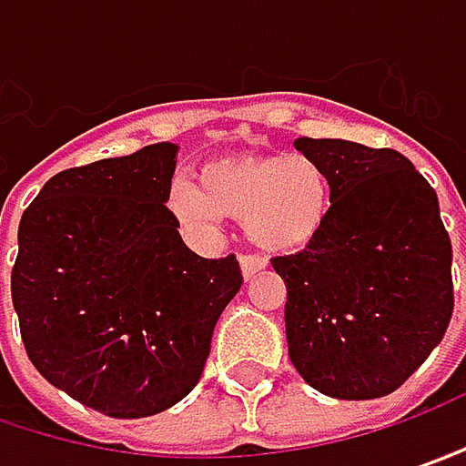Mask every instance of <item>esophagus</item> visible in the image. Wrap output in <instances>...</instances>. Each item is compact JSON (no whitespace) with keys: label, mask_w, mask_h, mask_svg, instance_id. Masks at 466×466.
I'll return each mask as SVG.
<instances>
[{"label":"esophagus","mask_w":466,"mask_h":466,"mask_svg":"<svg viewBox=\"0 0 466 466\" xmlns=\"http://www.w3.org/2000/svg\"><path fill=\"white\" fill-rule=\"evenodd\" d=\"M239 268H242L245 279H253L255 273H260L266 268V260L258 258V255H239Z\"/></svg>","instance_id":"34e87169"}]
</instances>
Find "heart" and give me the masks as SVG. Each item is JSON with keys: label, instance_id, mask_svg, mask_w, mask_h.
I'll use <instances>...</instances> for the list:
<instances>
[{"label": "heart", "instance_id": "obj_1", "mask_svg": "<svg viewBox=\"0 0 466 466\" xmlns=\"http://www.w3.org/2000/svg\"><path fill=\"white\" fill-rule=\"evenodd\" d=\"M169 211L185 232L208 237L221 218H242L245 234L266 253L310 245L331 213V177L308 153H271L211 161L195 185H177Z\"/></svg>", "mask_w": 466, "mask_h": 466}]
</instances>
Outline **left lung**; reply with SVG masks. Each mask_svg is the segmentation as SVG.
Listing matches in <instances>:
<instances>
[{"label":"left lung","mask_w":466,"mask_h":466,"mask_svg":"<svg viewBox=\"0 0 466 466\" xmlns=\"http://www.w3.org/2000/svg\"><path fill=\"white\" fill-rule=\"evenodd\" d=\"M331 177V213L305 250L273 258L287 284L289 360L320 394L396 391L454 313L451 239L438 195L394 148L299 137Z\"/></svg>","instance_id":"1"}]
</instances>
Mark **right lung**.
<instances>
[{
	"label": "right lung",
	"mask_w": 466,
	"mask_h": 466,
	"mask_svg": "<svg viewBox=\"0 0 466 466\" xmlns=\"http://www.w3.org/2000/svg\"><path fill=\"white\" fill-rule=\"evenodd\" d=\"M174 143L54 174L25 208L12 305L35 370L119 420L193 391L218 315L242 287L234 255L200 258L167 208Z\"/></svg>",
	"instance_id": "right-lung-1"
}]
</instances>
